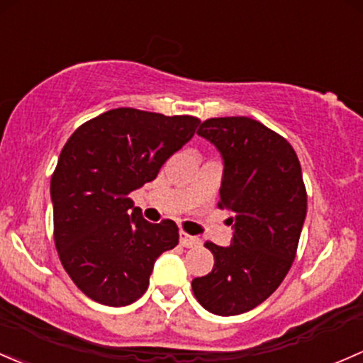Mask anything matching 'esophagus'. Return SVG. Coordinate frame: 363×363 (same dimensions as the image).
I'll return each instance as SVG.
<instances>
[{
  "label": "esophagus",
  "mask_w": 363,
  "mask_h": 363,
  "mask_svg": "<svg viewBox=\"0 0 363 363\" xmlns=\"http://www.w3.org/2000/svg\"><path fill=\"white\" fill-rule=\"evenodd\" d=\"M200 238H196V236H191L188 235V233L181 231V245L186 247V249H191V247H198L200 245Z\"/></svg>",
  "instance_id": "obj_1"
}]
</instances>
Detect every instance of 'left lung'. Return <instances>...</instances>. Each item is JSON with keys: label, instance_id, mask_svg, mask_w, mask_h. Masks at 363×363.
<instances>
[{"label": "left lung", "instance_id": "obj_1", "mask_svg": "<svg viewBox=\"0 0 363 363\" xmlns=\"http://www.w3.org/2000/svg\"><path fill=\"white\" fill-rule=\"evenodd\" d=\"M223 156L219 208L233 212L228 247L207 242L213 268L191 287L207 311L254 310L284 281L306 217V188L291 144L247 116L211 118L198 128Z\"/></svg>", "mask_w": 363, "mask_h": 363}]
</instances>
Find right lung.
<instances>
[{"label": "right lung", "mask_w": 363, "mask_h": 363, "mask_svg": "<svg viewBox=\"0 0 363 363\" xmlns=\"http://www.w3.org/2000/svg\"><path fill=\"white\" fill-rule=\"evenodd\" d=\"M200 120L118 108L83 123L62 147L50 181L53 238L64 269L95 303L127 306L150 285L155 261L179 228L151 224L128 194L156 179Z\"/></svg>", "instance_id": "add662e5"}]
</instances>
